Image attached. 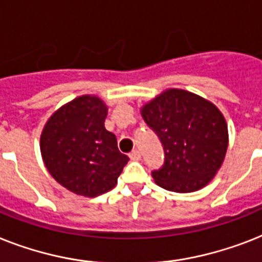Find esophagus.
Listing matches in <instances>:
<instances>
[{"mask_svg": "<svg viewBox=\"0 0 262 262\" xmlns=\"http://www.w3.org/2000/svg\"><path fill=\"white\" fill-rule=\"evenodd\" d=\"M129 157H130V160L133 161H138L140 159H141V153L138 152V150H133V152L129 155Z\"/></svg>", "mask_w": 262, "mask_h": 262, "instance_id": "obj_1", "label": "esophagus"}]
</instances>
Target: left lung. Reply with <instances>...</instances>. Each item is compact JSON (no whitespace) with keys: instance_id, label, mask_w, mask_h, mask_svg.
I'll return each mask as SVG.
<instances>
[{"instance_id":"obj_1","label":"left lung","mask_w":262,"mask_h":262,"mask_svg":"<svg viewBox=\"0 0 262 262\" xmlns=\"http://www.w3.org/2000/svg\"><path fill=\"white\" fill-rule=\"evenodd\" d=\"M140 112L164 146V165L152 172L156 184L173 192L207 186L222 167L229 145L221 110L190 91L167 89Z\"/></svg>"}]
</instances>
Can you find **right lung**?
Listing matches in <instances>:
<instances>
[{"mask_svg": "<svg viewBox=\"0 0 262 262\" xmlns=\"http://www.w3.org/2000/svg\"><path fill=\"white\" fill-rule=\"evenodd\" d=\"M107 106L97 95H80L48 118L40 152L60 186L76 195L95 198L114 188L129 157L105 129Z\"/></svg>", "mask_w": 262, "mask_h": 262, "instance_id": "add662e5", "label": "right lung"}]
</instances>
